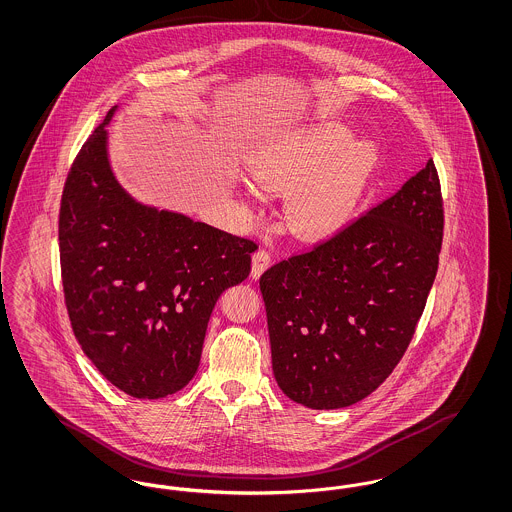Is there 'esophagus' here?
<instances>
[{
  "instance_id": "34e87169",
  "label": "esophagus",
  "mask_w": 512,
  "mask_h": 512,
  "mask_svg": "<svg viewBox=\"0 0 512 512\" xmlns=\"http://www.w3.org/2000/svg\"><path fill=\"white\" fill-rule=\"evenodd\" d=\"M270 265V253L267 249H259L253 253V261H251V278H259Z\"/></svg>"
}]
</instances>
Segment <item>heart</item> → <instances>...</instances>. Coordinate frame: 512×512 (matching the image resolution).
<instances>
[{"mask_svg":"<svg viewBox=\"0 0 512 512\" xmlns=\"http://www.w3.org/2000/svg\"><path fill=\"white\" fill-rule=\"evenodd\" d=\"M378 142L343 122H318L255 151L253 180L270 192H290L284 217L293 232L320 238L355 217L378 165Z\"/></svg>","mask_w":512,"mask_h":512,"instance_id":"1","label":"heart"}]
</instances>
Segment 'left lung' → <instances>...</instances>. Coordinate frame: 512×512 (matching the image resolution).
Here are the masks:
<instances>
[{"label":"left lung","instance_id":"left-lung-1","mask_svg":"<svg viewBox=\"0 0 512 512\" xmlns=\"http://www.w3.org/2000/svg\"><path fill=\"white\" fill-rule=\"evenodd\" d=\"M441 238L443 201L430 159L334 238L268 268L259 286L280 390L317 411L376 390L413 340Z\"/></svg>","mask_w":512,"mask_h":512}]
</instances>
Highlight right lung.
Masks as SVG:
<instances>
[{
    "instance_id": "obj_1",
    "label": "right lung",
    "mask_w": 512,
    "mask_h": 512,
    "mask_svg": "<svg viewBox=\"0 0 512 512\" xmlns=\"http://www.w3.org/2000/svg\"><path fill=\"white\" fill-rule=\"evenodd\" d=\"M115 111L82 146L65 182V303L99 372L136 399H161L194 378L220 293L249 276L257 244L128 194L109 161L105 126Z\"/></svg>"
}]
</instances>
